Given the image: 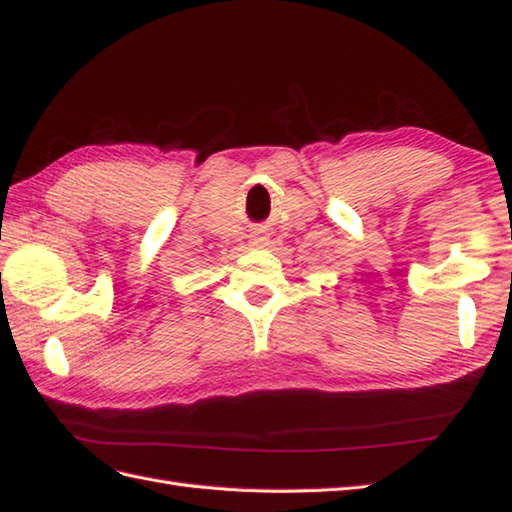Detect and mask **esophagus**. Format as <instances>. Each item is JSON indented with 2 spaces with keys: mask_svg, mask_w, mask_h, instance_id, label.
Wrapping results in <instances>:
<instances>
[{
  "mask_svg": "<svg viewBox=\"0 0 512 512\" xmlns=\"http://www.w3.org/2000/svg\"><path fill=\"white\" fill-rule=\"evenodd\" d=\"M265 240H267L265 236H256V238H254V243H256V245H263V243H265Z\"/></svg>",
  "mask_w": 512,
  "mask_h": 512,
  "instance_id": "esophagus-1",
  "label": "esophagus"
}]
</instances>
